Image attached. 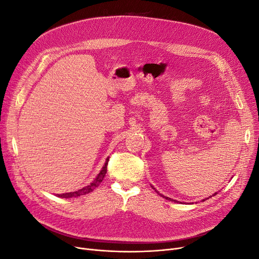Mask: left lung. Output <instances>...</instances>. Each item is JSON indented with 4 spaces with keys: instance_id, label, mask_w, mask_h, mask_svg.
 <instances>
[{
    "instance_id": "left-lung-1",
    "label": "left lung",
    "mask_w": 259,
    "mask_h": 259,
    "mask_svg": "<svg viewBox=\"0 0 259 259\" xmlns=\"http://www.w3.org/2000/svg\"><path fill=\"white\" fill-rule=\"evenodd\" d=\"M156 193H157V192H156ZM215 195H217V193H216V194H213L212 196H215ZM163 197H164V196H163ZM210 197H211V196H210ZM210 197H209V198H210ZM165 199H167V200H171V201H176V200H172V199H170V198H168V197H165ZM206 199H208V198H206ZM206 199H203V200H202V201H205ZM176 202H177V201H176Z\"/></svg>"
}]
</instances>
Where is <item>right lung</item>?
<instances>
[{"label":"right lung","mask_w":259,"mask_h":259,"mask_svg":"<svg viewBox=\"0 0 259 259\" xmlns=\"http://www.w3.org/2000/svg\"><path fill=\"white\" fill-rule=\"evenodd\" d=\"M108 162H109V157L106 160V163H105L104 167L102 168V170H100V172L97 175V177L94 179V181H93L91 184H89V185H87V186H84V187H82V188H80V189H78V190H76V192L65 193V194H60V195L58 194L57 197H59V198H75V197L83 196V195H85V194H89V193L93 192V190H94L97 186H99L100 183L103 182V180H104V178H105V176H106V174H107Z\"/></svg>","instance_id":"obj_1"}]
</instances>
